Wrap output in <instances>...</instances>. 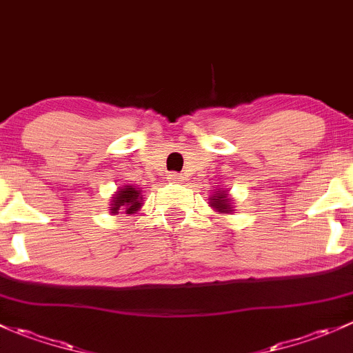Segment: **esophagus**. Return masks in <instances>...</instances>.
Segmentation results:
<instances>
[{
  "label": "esophagus",
  "mask_w": 353,
  "mask_h": 353,
  "mask_svg": "<svg viewBox=\"0 0 353 353\" xmlns=\"http://www.w3.org/2000/svg\"><path fill=\"white\" fill-rule=\"evenodd\" d=\"M167 179L172 181V183H181V181H183V176H181V174H169Z\"/></svg>",
  "instance_id": "1"
}]
</instances>
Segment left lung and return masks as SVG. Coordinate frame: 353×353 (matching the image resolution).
<instances>
[{"label": "left lung", "instance_id": "8db88e82", "mask_svg": "<svg viewBox=\"0 0 353 353\" xmlns=\"http://www.w3.org/2000/svg\"><path fill=\"white\" fill-rule=\"evenodd\" d=\"M212 206L219 210V212H230V203L225 193H216V196H213L212 199Z\"/></svg>", "mask_w": 353, "mask_h": 353}]
</instances>
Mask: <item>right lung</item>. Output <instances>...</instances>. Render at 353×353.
Segmentation results:
<instances>
[{"label":"right lung","instance_id":"add662e5","mask_svg":"<svg viewBox=\"0 0 353 353\" xmlns=\"http://www.w3.org/2000/svg\"><path fill=\"white\" fill-rule=\"evenodd\" d=\"M140 199H141V194L138 193L137 188L126 186L123 188V190L117 191V194L114 196L110 210H112V213H117V210H119L121 206H124L126 213H134L141 206Z\"/></svg>","mask_w":353,"mask_h":353}]
</instances>
